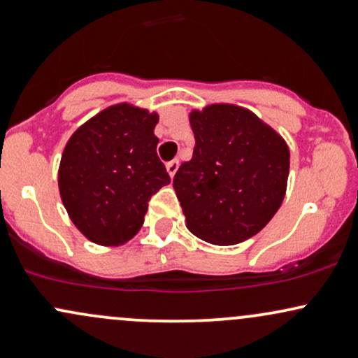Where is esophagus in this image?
Wrapping results in <instances>:
<instances>
[{
  "label": "esophagus",
  "instance_id": "obj_1",
  "mask_svg": "<svg viewBox=\"0 0 358 358\" xmlns=\"http://www.w3.org/2000/svg\"><path fill=\"white\" fill-rule=\"evenodd\" d=\"M178 166H180L178 159H173V162H170V163H168V165H166V170H168V173H170L171 178H173V176H175L176 170H178Z\"/></svg>",
  "mask_w": 358,
  "mask_h": 358
}]
</instances>
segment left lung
<instances>
[{
	"instance_id": "left-lung-1",
	"label": "left lung",
	"mask_w": 358,
	"mask_h": 358,
	"mask_svg": "<svg viewBox=\"0 0 358 358\" xmlns=\"http://www.w3.org/2000/svg\"><path fill=\"white\" fill-rule=\"evenodd\" d=\"M195 148L173 187L187 227L202 241L234 245L273 219L285 199L289 150L248 109L215 104L192 113Z\"/></svg>"
}]
</instances>
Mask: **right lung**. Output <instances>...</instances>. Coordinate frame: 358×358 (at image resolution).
Listing matches in <instances>:
<instances>
[{"instance_id": "add662e5", "label": "right lung", "mask_w": 358, "mask_h": 358, "mask_svg": "<svg viewBox=\"0 0 358 358\" xmlns=\"http://www.w3.org/2000/svg\"><path fill=\"white\" fill-rule=\"evenodd\" d=\"M156 114L117 104L80 126L62 155L59 188L76 227L101 245L124 244L145 222L148 202L170 183L159 162Z\"/></svg>"}]
</instances>
